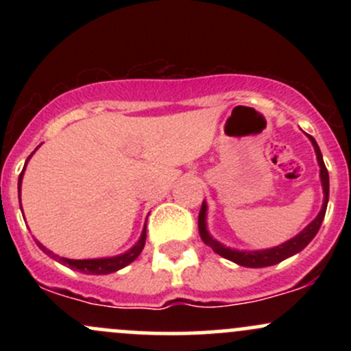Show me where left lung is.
<instances>
[{
  "instance_id": "1",
  "label": "left lung",
  "mask_w": 351,
  "mask_h": 351,
  "mask_svg": "<svg viewBox=\"0 0 351 351\" xmlns=\"http://www.w3.org/2000/svg\"><path fill=\"white\" fill-rule=\"evenodd\" d=\"M308 138L313 145V150H315V153H317V162H318V167H320V181H322V188H324V204H322L320 213H318L315 219H313L312 223H310L308 226L304 229V231H300L295 237L289 239L287 243L276 245V247H271V249H263V251H239V249L226 247V245L221 244L219 241L213 239V236L208 232V226H206L208 206H206V203L203 201V204H201L199 216H198V229H199V236H201V239H203V243L209 245V247H211L216 254H219L221 257H224V259L232 261V263L243 265V267H252V269L254 267H269V265L279 264L284 259H287V257H291V256H293V254L300 252L304 247H307V244L313 239V237H315L318 229H320V226H322V221H324V217H325V211H327L328 191H330L328 171H327V168H325L324 156H322V152H320V148H318L315 138L310 135H308Z\"/></svg>"
}]
</instances>
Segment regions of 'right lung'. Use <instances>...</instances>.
<instances>
[{
	"instance_id": "add662e5",
	"label": "right lung",
	"mask_w": 351,
	"mask_h": 351,
	"mask_svg": "<svg viewBox=\"0 0 351 351\" xmlns=\"http://www.w3.org/2000/svg\"><path fill=\"white\" fill-rule=\"evenodd\" d=\"M31 156H33V153H31V155L27 156L26 165H27V162H29ZM26 165H24L21 175H19V180H18L19 206H21V183H23L24 170H26ZM145 239H147V226L143 228L142 236H140L138 243H136V244L134 245V247L128 249L127 252L119 254V256H114V257H102V259H66V257L56 256V254L52 252V251H49V249L44 247V245H43L41 243H39L38 239H34V241H36V244H38V247L41 249V251H43L44 254H47V256H51L52 259H56V261H58V263L67 265V267H71V269H75V271H79V272L90 274V276H104V274H112V272L120 271V269H123L125 265H128L130 263H134L136 257L140 256V252L143 251Z\"/></svg>"
}]
</instances>
